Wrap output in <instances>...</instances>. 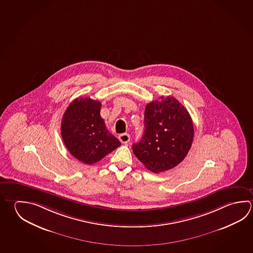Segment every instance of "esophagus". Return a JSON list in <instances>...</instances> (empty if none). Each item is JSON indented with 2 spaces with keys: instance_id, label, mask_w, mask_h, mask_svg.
I'll list each match as a JSON object with an SVG mask.
<instances>
[{
  "instance_id": "esophagus-1",
  "label": "esophagus",
  "mask_w": 253,
  "mask_h": 253,
  "mask_svg": "<svg viewBox=\"0 0 253 253\" xmlns=\"http://www.w3.org/2000/svg\"><path fill=\"white\" fill-rule=\"evenodd\" d=\"M119 139H120L121 143H127L130 141V135H129L128 133H121V134H120V136H119Z\"/></svg>"
}]
</instances>
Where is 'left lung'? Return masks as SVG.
<instances>
[{"instance_id": "1", "label": "left lung", "mask_w": 253, "mask_h": 253, "mask_svg": "<svg viewBox=\"0 0 253 253\" xmlns=\"http://www.w3.org/2000/svg\"><path fill=\"white\" fill-rule=\"evenodd\" d=\"M148 103L144 132L133 152L147 169L160 173L171 169L187 155L193 140V121L175 97H161Z\"/></svg>"}]
</instances>
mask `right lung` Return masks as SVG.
I'll list each match as a JSON object with an SVG mask.
<instances>
[{
    "instance_id": "obj_1",
    "label": "right lung",
    "mask_w": 253,
    "mask_h": 253,
    "mask_svg": "<svg viewBox=\"0 0 253 253\" xmlns=\"http://www.w3.org/2000/svg\"><path fill=\"white\" fill-rule=\"evenodd\" d=\"M101 102L79 97L74 100L61 120L60 132L72 156L92 165L121 145L109 132L101 118Z\"/></svg>"
}]
</instances>
